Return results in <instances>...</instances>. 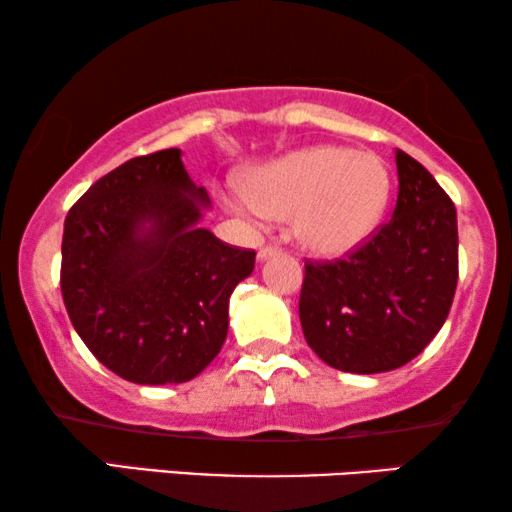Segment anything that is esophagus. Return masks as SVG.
<instances>
[{
  "label": "esophagus",
  "instance_id": "obj_1",
  "mask_svg": "<svg viewBox=\"0 0 512 512\" xmlns=\"http://www.w3.org/2000/svg\"><path fill=\"white\" fill-rule=\"evenodd\" d=\"M277 256V249L275 247H263L261 251H258V261H268V258Z\"/></svg>",
  "mask_w": 512,
  "mask_h": 512
}]
</instances>
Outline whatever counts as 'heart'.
Here are the masks:
<instances>
[{
  "label": "heart",
  "mask_w": 512,
  "mask_h": 512,
  "mask_svg": "<svg viewBox=\"0 0 512 512\" xmlns=\"http://www.w3.org/2000/svg\"><path fill=\"white\" fill-rule=\"evenodd\" d=\"M389 195L380 156L317 144L251 167L233 202L254 219H291L293 240L307 254L345 258L373 237Z\"/></svg>",
  "instance_id": "1"
}]
</instances>
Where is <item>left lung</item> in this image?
Instances as JSON below:
<instances>
[{
    "label": "left lung",
    "mask_w": 512,
    "mask_h": 512,
    "mask_svg": "<svg viewBox=\"0 0 512 512\" xmlns=\"http://www.w3.org/2000/svg\"><path fill=\"white\" fill-rule=\"evenodd\" d=\"M396 170V209L380 233L347 261L305 265V340L345 373H387L415 359L443 328L457 289V209L401 149Z\"/></svg>",
    "instance_id": "left-lung-1"
}]
</instances>
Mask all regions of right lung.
I'll return each mask as SVG.
<instances>
[{
    "label": "right lung",
    "mask_w": 512,
    "mask_h": 512,
    "mask_svg": "<svg viewBox=\"0 0 512 512\" xmlns=\"http://www.w3.org/2000/svg\"><path fill=\"white\" fill-rule=\"evenodd\" d=\"M212 207L179 149L132 158L83 193L62 233L60 286L95 359L135 384L200 375L228 335V300L256 254L202 228Z\"/></svg>",
    "instance_id": "right-lung-1"
}]
</instances>
